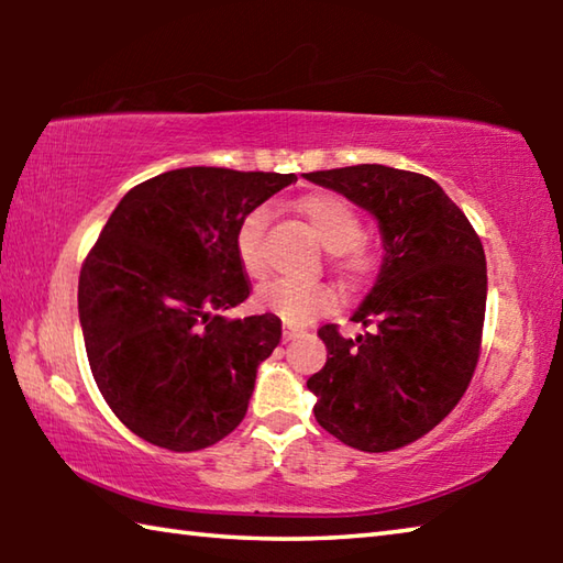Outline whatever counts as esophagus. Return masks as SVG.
I'll list each match as a JSON object with an SVG mask.
<instances>
[{"mask_svg":"<svg viewBox=\"0 0 563 563\" xmlns=\"http://www.w3.org/2000/svg\"><path fill=\"white\" fill-rule=\"evenodd\" d=\"M302 330H295V328H283V340H295L300 338Z\"/></svg>","mask_w":563,"mask_h":563,"instance_id":"1","label":"esophagus"}]
</instances>
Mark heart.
<instances>
[{
    "mask_svg": "<svg viewBox=\"0 0 563 563\" xmlns=\"http://www.w3.org/2000/svg\"><path fill=\"white\" fill-rule=\"evenodd\" d=\"M318 241L330 251V268L352 288L373 283L379 271V251L365 241V223L355 206L338 194H308L295 203ZM271 213L265 206L243 216L235 231V253L251 278L265 275L263 241ZM258 308L273 312L288 325H308L338 308V292L328 283L275 280L258 290Z\"/></svg>",
    "mask_w": 563,
    "mask_h": 563,
    "instance_id": "heart-1",
    "label": "heart"
}]
</instances>
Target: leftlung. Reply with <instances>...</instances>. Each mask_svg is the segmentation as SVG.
Here are the masks:
<instances>
[{"label": "left lung", "instance_id": "1", "mask_svg": "<svg viewBox=\"0 0 563 563\" xmlns=\"http://www.w3.org/2000/svg\"><path fill=\"white\" fill-rule=\"evenodd\" d=\"M379 221L385 261L352 322L318 335L328 362L308 379L318 424L362 452H393L434 430L472 383L487 310L479 235L430 176L379 164L305 174Z\"/></svg>", "mask_w": 563, "mask_h": 563}]
</instances>
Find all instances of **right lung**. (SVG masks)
<instances>
[{"label": "right lung", "mask_w": 563, "mask_h": 563, "mask_svg": "<svg viewBox=\"0 0 563 563\" xmlns=\"http://www.w3.org/2000/svg\"><path fill=\"white\" fill-rule=\"evenodd\" d=\"M292 180L216 166L166 170L133 186L91 245L79 275L89 367L111 412L141 440L198 452L243 422L283 325L273 312L223 318L251 295L235 231Z\"/></svg>", "instance_id": "add662e5"}]
</instances>
